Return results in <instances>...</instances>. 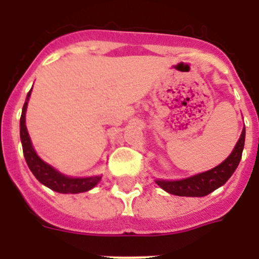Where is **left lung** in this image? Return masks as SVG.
<instances>
[{
  "label": "left lung",
  "mask_w": 259,
  "mask_h": 259,
  "mask_svg": "<svg viewBox=\"0 0 259 259\" xmlns=\"http://www.w3.org/2000/svg\"><path fill=\"white\" fill-rule=\"evenodd\" d=\"M244 143H245V128L242 130L241 136H240L239 141H237L236 146L230 154V157L226 161L222 162L219 166L214 167L206 172L187 178V179L174 180V182L157 180V184L166 192L175 194V196H185V197L207 196L212 191L222 187L235 172L240 163V159H241Z\"/></svg>",
  "instance_id": "obj_1"
}]
</instances>
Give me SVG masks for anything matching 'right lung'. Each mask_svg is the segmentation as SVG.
Here are the masks:
<instances>
[{"label": "right lung", "instance_id": "obj_1", "mask_svg": "<svg viewBox=\"0 0 259 259\" xmlns=\"http://www.w3.org/2000/svg\"><path fill=\"white\" fill-rule=\"evenodd\" d=\"M31 91L27 95V100L24 105H23L22 116H20V140H22L23 154H24V158H26L29 170L32 171V174L35 175V178L41 184H44L45 187L58 192V193H80V192H87L89 189H92L101 180V176L80 178V179L67 178V176L62 175L58 171L54 170L49 164L45 163L36 154L26 127V110L27 104H28V98L31 96Z\"/></svg>", "mask_w": 259, "mask_h": 259}]
</instances>
